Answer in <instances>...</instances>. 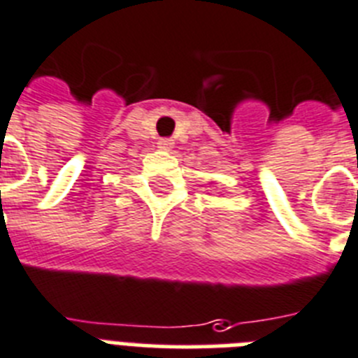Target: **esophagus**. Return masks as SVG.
Instances as JSON below:
<instances>
[{"mask_svg": "<svg viewBox=\"0 0 358 358\" xmlns=\"http://www.w3.org/2000/svg\"><path fill=\"white\" fill-rule=\"evenodd\" d=\"M157 146L161 150H170L173 146V141H172V139H166V137H164V139H159Z\"/></svg>", "mask_w": 358, "mask_h": 358, "instance_id": "1", "label": "esophagus"}]
</instances>
